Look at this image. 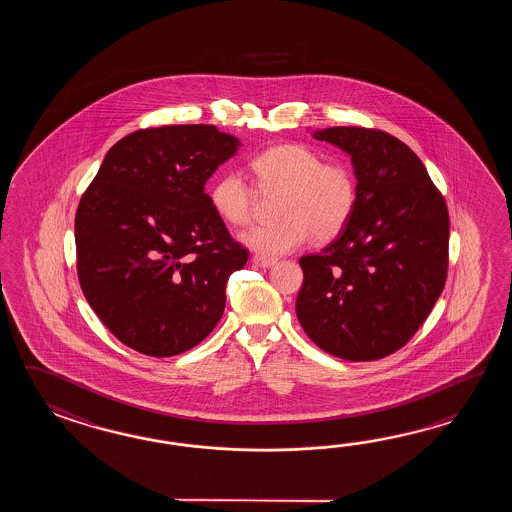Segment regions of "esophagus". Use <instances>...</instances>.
<instances>
[{"label": "esophagus", "mask_w": 512, "mask_h": 512, "mask_svg": "<svg viewBox=\"0 0 512 512\" xmlns=\"http://www.w3.org/2000/svg\"><path fill=\"white\" fill-rule=\"evenodd\" d=\"M252 263L258 265V267H263V269H269V267L276 263V260L274 258H265V256H254Z\"/></svg>", "instance_id": "1"}]
</instances>
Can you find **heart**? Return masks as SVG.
I'll list each match as a JSON object with an SVG mask.
<instances>
[{"instance_id":"b5f03b06","label":"heart","mask_w":512,"mask_h":512,"mask_svg":"<svg viewBox=\"0 0 512 512\" xmlns=\"http://www.w3.org/2000/svg\"><path fill=\"white\" fill-rule=\"evenodd\" d=\"M256 186L263 196L280 194L272 223L256 225L241 241L265 258H278L298 249L311 236L316 241L337 238L357 207V177L342 161L302 142L276 144L251 161ZM258 190L238 172L221 175L210 190V205L225 223L247 225L258 207Z\"/></svg>"}]
</instances>
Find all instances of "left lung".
I'll list each match as a JSON object with an SVG mask.
<instances>
[{"mask_svg": "<svg viewBox=\"0 0 512 512\" xmlns=\"http://www.w3.org/2000/svg\"><path fill=\"white\" fill-rule=\"evenodd\" d=\"M348 153L359 199L346 229L300 258L296 316L333 357H388L414 337L443 293L450 219L425 164L390 133L335 126L313 133Z\"/></svg>", "mask_w": 512, "mask_h": 512, "instance_id": "obj_1", "label": "left lung"}]
</instances>
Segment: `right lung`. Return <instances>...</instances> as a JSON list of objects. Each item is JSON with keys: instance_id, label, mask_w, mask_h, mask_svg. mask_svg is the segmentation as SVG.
<instances>
[{"instance_id": "add662e5", "label": "right lung", "mask_w": 512, "mask_h": 512, "mask_svg": "<svg viewBox=\"0 0 512 512\" xmlns=\"http://www.w3.org/2000/svg\"><path fill=\"white\" fill-rule=\"evenodd\" d=\"M240 146L208 124L133 131L111 146L75 216L82 293L102 324L150 357L185 353L225 309L249 251L205 192Z\"/></svg>"}]
</instances>
